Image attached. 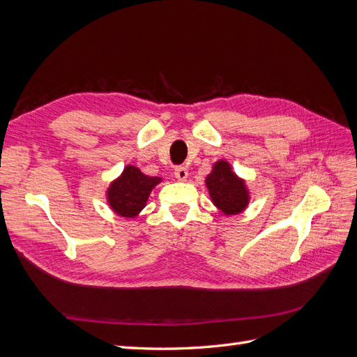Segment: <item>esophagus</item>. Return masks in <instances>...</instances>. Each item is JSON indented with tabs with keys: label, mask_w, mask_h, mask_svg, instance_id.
<instances>
[{
	"label": "esophagus",
	"mask_w": 357,
	"mask_h": 357,
	"mask_svg": "<svg viewBox=\"0 0 357 357\" xmlns=\"http://www.w3.org/2000/svg\"><path fill=\"white\" fill-rule=\"evenodd\" d=\"M174 176H176V178L180 180V181L186 180V178H188V168L183 167V165L177 167V168L174 169Z\"/></svg>",
	"instance_id": "34e87169"
}]
</instances>
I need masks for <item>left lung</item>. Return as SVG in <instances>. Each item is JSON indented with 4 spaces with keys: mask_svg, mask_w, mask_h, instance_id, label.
Returning <instances> with one entry per match:
<instances>
[{
    "mask_svg": "<svg viewBox=\"0 0 357 357\" xmlns=\"http://www.w3.org/2000/svg\"><path fill=\"white\" fill-rule=\"evenodd\" d=\"M205 185L214 205L223 214H238L247 207L248 193L244 181L234 174L226 160L215 162Z\"/></svg>",
    "mask_w": 357,
    "mask_h": 357,
    "instance_id": "left-lung-1",
    "label": "left lung"
}]
</instances>
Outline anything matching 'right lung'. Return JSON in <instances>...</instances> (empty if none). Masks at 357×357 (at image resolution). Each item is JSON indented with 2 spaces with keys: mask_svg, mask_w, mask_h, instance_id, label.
<instances>
[{
  "mask_svg": "<svg viewBox=\"0 0 357 357\" xmlns=\"http://www.w3.org/2000/svg\"><path fill=\"white\" fill-rule=\"evenodd\" d=\"M159 181V177L144 176L138 168L128 165L122 176L112 183L107 192L110 207L119 215L134 218L144 208L150 192Z\"/></svg>",
  "mask_w": 357,
  "mask_h": 357,
  "instance_id": "obj_1",
  "label": "right lung"
}]
</instances>
